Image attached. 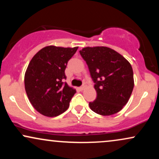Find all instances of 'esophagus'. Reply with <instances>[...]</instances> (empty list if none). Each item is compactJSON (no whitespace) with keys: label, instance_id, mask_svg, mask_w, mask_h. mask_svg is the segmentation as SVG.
Here are the masks:
<instances>
[{"label":"esophagus","instance_id":"esophagus-1","mask_svg":"<svg viewBox=\"0 0 159 159\" xmlns=\"http://www.w3.org/2000/svg\"><path fill=\"white\" fill-rule=\"evenodd\" d=\"M80 90H84L85 89V85H83L81 86V87H80Z\"/></svg>","mask_w":159,"mask_h":159}]
</instances>
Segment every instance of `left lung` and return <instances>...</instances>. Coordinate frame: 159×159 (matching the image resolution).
Segmentation results:
<instances>
[{"instance_id":"1","label":"left lung","mask_w":159,"mask_h":159,"mask_svg":"<svg viewBox=\"0 0 159 159\" xmlns=\"http://www.w3.org/2000/svg\"><path fill=\"white\" fill-rule=\"evenodd\" d=\"M80 54L88 66L97 93L89 103L93 111L102 116L119 112L126 105L134 88L130 63L108 47H86Z\"/></svg>"}]
</instances>
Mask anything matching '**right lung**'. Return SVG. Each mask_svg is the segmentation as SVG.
<instances>
[{"instance_id":"add662e5","label":"right lung","mask_w":159,"mask_h":159,"mask_svg":"<svg viewBox=\"0 0 159 159\" xmlns=\"http://www.w3.org/2000/svg\"><path fill=\"white\" fill-rule=\"evenodd\" d=\"M78 47L49 45L33 57L25 74V87L29 101L38 112L54 117L68 109L76 90L63 81L65 69Z\"/></svg>"}]
</instances>
